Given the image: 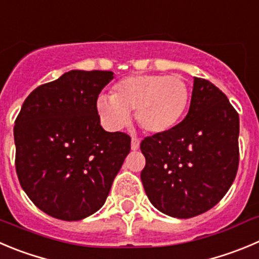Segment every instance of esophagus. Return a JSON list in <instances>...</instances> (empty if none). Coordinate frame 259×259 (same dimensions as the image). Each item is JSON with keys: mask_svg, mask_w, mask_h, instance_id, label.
<instances>
[{"mask_svg": "<svg viewBox=\"0 0 259 259\" xmlns=\"http://www.w3.org/2000/svg\"><path fill=\"white\" fill-rule=\"evenodd\" d=\"M140 147V140L137 139L136 136H132V140H131V149L132 150H139Z\"/></svg>", "mask_w": 259, "mask_h": 259, "instance_id": "esophagus-1", "label": "esophagus"}]
</instances>
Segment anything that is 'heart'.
<instances>
[{
    "label": "heart",
    "mask_w": 259,
    "mask_h": 259,
    "mask_svg": "<svg viewBox=\"0 0 259 259\" xmlns=\"http://www.w3.org/2000/svg\"><path fill=\"white\" fill-rule=\"evenodd\" d=\"M191 89L178 75H134L113 88L112 97H99L97 110L110 130H119L136 110L140 127L149 134H165L181 123L188 109Z\"/></svg>",
    "instance_id": "1"
}]
</instances>
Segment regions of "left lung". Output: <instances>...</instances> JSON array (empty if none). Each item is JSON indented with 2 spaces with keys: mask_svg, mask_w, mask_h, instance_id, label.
I'll list each match as a JSON object with an SVG mask.
<instances>
[{
  "mask_svg": "<svg viewBox=\"0 0 259 259\" xmlns=\"http://www.w3.org/2000/svg\"><path fill=\"white\" fill-rule=\"evenodd\" d=\"M239 115L226 95L194 77L191 105L176 128L142 140L141 181L165 215L189 219L218 205L239 165Z\"/></svg>",
  "mask_w": 259,
  "mask_h": 259,
  "instance_id": "obj_1",
  "label": "left lung"
}]
</instances>
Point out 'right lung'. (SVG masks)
<instances>
[{
    "instance_id": "obj_1",
    "label": "right lung",
    "mask_w": 259,
    "mask_h": 259,
    "mask_svg": "<svg viewBox=\"0 0 259 259\" xmlns=\"http://www.w3.org/2000/svg\"><path fill=\"white\" fill-rule=\"evenodd\" d=\"M112 71L72 70L38 86L15 120L16 173L34 205L78 221L97 212L131 150V137L100 125L97 102Z\"/></svg>"
}]
</instances>
